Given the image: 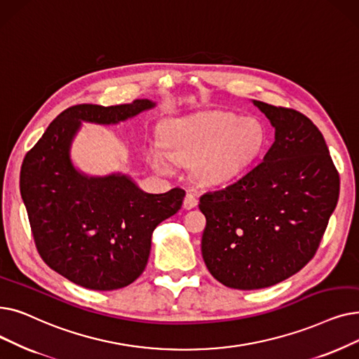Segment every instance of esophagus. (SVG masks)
I'll use <instances>...</instances> for the list:
<instances>
[{"instance_id":"obj_1","label":"esophagus","mask_w":359,"mask_h":359,"mask_svg":"<svg viewBox=\"0 0 359 359\" xmlns=\"http://www.w3.org/2000/svg\"><path fill=\"white\" fill-rule=\"evenodd\" d=\"M198 205V198L194 194H186L184 201H183V207L186 210H192Z\"/></svg>"}]
</instances>
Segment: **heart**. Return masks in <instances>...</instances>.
<instances>
[{"label": "heart", "mask_w": 359, "mask_h": 359, "mask_svg": "<svg viewBox=\"0 0 359 359\" xmlns=\"http://www.w3.org/2000/svg\"><path fill=\"white\" fill-rule=\"evenodd\" d=\"M267 142V130L255 117L212 113L192 120L171 121L163 130V144L147 149L154 168L167 173L171 157L196 163L198 177L210 184L238 177L258 157Z\"/></svg>", "instance_id": "obj_1"}]
</instances>
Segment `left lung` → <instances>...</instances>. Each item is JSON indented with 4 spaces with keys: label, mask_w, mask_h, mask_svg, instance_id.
<instances>
[{
    "label": "left lung",
    "mask_w": 359,
    "mask_h": 359,
    "mask_svg": "<svg viewBox=\"0 0 359 359\" xmlns=\"http://www.w3.org/2000/svg\"><path fill=\"white\" fill-rule=\"evenodd\" d=\"M276 129L255 167L207 191L201 249L222 285L255 290L283 282L314 258L339 199L340 179L321 132L305 114L254 101Z\"/></svg>",
    "instance_id": "left-lung-1"
}]
</instances>
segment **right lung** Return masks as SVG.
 <instances>
[{
  "mask_svg": "<svg viewBox=\"0 0 359 359\" xmlns=\"http://www.w3.org/2000/svg\"><path fill=\"white\" fill-rule=\"evenodd\" d=\"M154 104H79L60 113L29 149L20 170V194L43 262L92 290L133 283L147 267L154 229L176 214L184 191L147 194L126 176L86 177L74 170L69 149L81 121L110 124Z\"/></svg>",
  "mask_w": 359,
  "mask_h": 359,
  "instance_id": "add662e5",
  "label": "right lung"
}]
</instances>
